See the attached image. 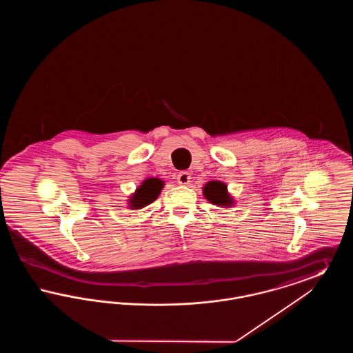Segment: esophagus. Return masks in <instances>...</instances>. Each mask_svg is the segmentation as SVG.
I'll list each match as a JSON object with an SVG mask.
<instances>
[{
  "instance_id": "esophagus-1",
  "label": "esophagus",
  "mask_w": 353,
  "mask_h": 353,
  "mask_svg": "<svg viewBox=\"0 0 353 353\" xmlns=\"http://www.w3.org/2000/svg\"><path fill=\"white\" fill-rule=\"evenodd\" d=\"M177 183L181 185H186L190 183V174L188 173V172H180L179 174H177Z\"/></svg>"
}]
</instances>
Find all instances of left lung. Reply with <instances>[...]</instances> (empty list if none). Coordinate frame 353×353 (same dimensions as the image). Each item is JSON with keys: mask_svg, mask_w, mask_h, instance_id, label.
<instances>
[{"mask_svg": "<svg viewBox=\"0 0 353 353\" xmlns=\"http://www.w3.org/2000/svg\"><path fill=\"white\" fill-rule=\"evenodd\" d=\"M203 194L209 201L216 205L228 206L232 203V200L226 192V185L223 183H219V181L208 183L203 188Z\"/></svg>", "mask_w": 353, "mask_h": 353, "instance_id": "1", "label": "left lung"}]
</instances>
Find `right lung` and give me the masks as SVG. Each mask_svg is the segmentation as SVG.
<instances>
[{"instance_id": "1", "label": "right lung", "mask_w": 353, "mask_h": 353, "mask_svg": "<svg viewBox=\"0 0 353 353\" xmlns=\"http://www.w3.org/2000/svg\"><path fill=\"white\" fill-rule=\"evenodd\" d=\"M163 188V183L159 179H148L137 189L132 199L134 209H140L152 201H154Z\"/></svg>"}]
</instances>
